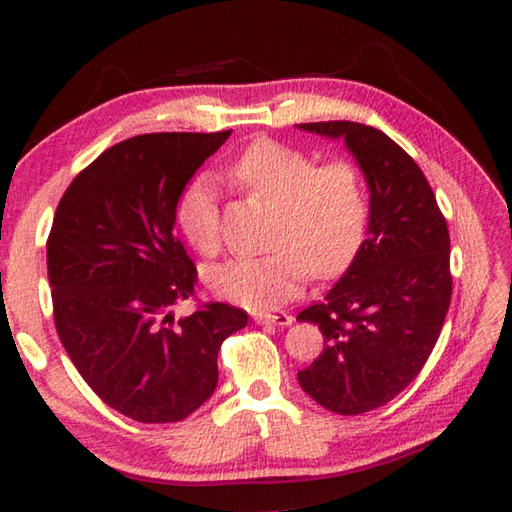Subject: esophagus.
I'll return each instance as SVG.
<instances>
[{"mask_svg":"<svg viewBox=\"0 0 512 512\" xmlns=\"http://www.w3.org/2000/svg\"><path fill=\"white\" fill-rule=\"evenodd\" d=\"M255 323L259 325H277V327H289L293 323V316L287 311H275V314H255Z\"/></svg>","mask_w":512,"mask_h":512,"instance_id":"esophagus-1","label":"esophagus"}]
</instances>
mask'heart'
Segmentation results:
<instances>
[{
    "label": "heart",
    "mask_w": 512,
    "mask_h": 512,
    "mask_svg": "<svg viewBox=\"0 0 512 512\" xmlns=\"http://www.w3.org/2000/svg\"><path fill=\"white\" fill-rule=\"evenodd\" d=\"M232 178L277 207L273 250L262 257H232L207 275L210 289L246 309H271L296 296L307 280L339 275L366 237L368 194L357 164H316L309 153L262 140L241 153ZM183 237L198 253L221 246L219 196L210 178L187 187L176 210Z\"/></svg>",
    "instance_id": "heart-1"
}]
</instances>
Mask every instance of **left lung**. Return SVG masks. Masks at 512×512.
<instances>
[{
  "label": "left lung",
  "instance_id": "obj_1",
  "mask_svg": "<svg viewBox=\"0 0 512 512\" xmlns=\"http://www.w3.org/2000/svg\"><path fill=\"white\" fill-rule=\"evenodd\" d=\"M298 128L343 140L370 192L368 239L325 300L298 314L325 339L298 372L302 391L327 411L359 415L400 395L438 341L452 300L447 221L418 164L386 133L357 121Z\"/></svg>",
  "mask_w": 512,
  "mask_h": 512
}]
</instances>
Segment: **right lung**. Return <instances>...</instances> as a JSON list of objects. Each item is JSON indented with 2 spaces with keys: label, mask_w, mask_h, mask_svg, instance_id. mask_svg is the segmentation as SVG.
I'll list each match as a JSON object with an SVG mask.
<instances>
[{
  "label": "right lung",
  "mask_w": 512,
  "mask_h": 512,
  "mask_svg": "<svg viewBox=\"0 0 512 512\" xmlns=\"http://www.w3.org/2000/svg\"><path fill=\"white\" fill-rule=\"evenodd\" d=\"M232 131L135 135L72 180L47 241L54 320L69 359L110 409L162 424L210 400L216 354L244 309L210 302L192 316L196 266L176 235V205Z\"/></svg>",
  "instance_id": "add662e5"
}]
</instances>
